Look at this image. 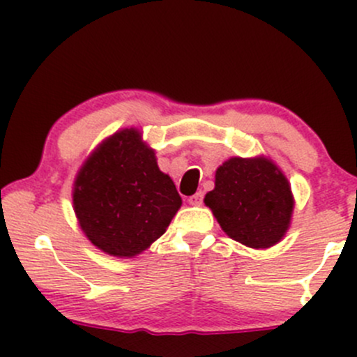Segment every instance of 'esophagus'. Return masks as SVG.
<instances>
[{"instance_id": "esophagus-1", "label": "esophagus", "mask_w": 357, "mask_h": 357, "mask_svg": "<svg viewBox=\"0 0 357 357\" xmlns=\"http://www.w3.org/2000/svg\"><path fill=\"white\" fill-rule=\"evenodd\" d=\"M188 203L191 204V206H199V204L203 203V192L198 191L196 195H192L188 198Z\"/></svg>"}]
</instances>
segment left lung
<instances>
[{
  "label": "left lung",
  "mask_w": 357,
  "mask_h": 357,
  "mask_svg": "<svg viewBox=\"0 0 357 357\" xmlns=\"http://www.w3.org/2000/svg\"><path fill=\"white\" fill-rule=\"evenodd\" d=\"M204 204L221 230L250 248L278 243L290 227L294 195L289 179L267 155L230 158L215 173Z\"/></svg>",
  "instance_id": "8db88e82"
}]
</instances>
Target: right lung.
<instances>
[{"label": "right lung", "instance_id": "obj_1", "mask_svg": "<svg viewBox=\"0 0 357 357\" xmlns=\"http://www.w3.org/2000/svg\"><path fill=\"white\" fill-rule=\"evenodd\" d=\"M72 199L90 243L119 258L149 248L183 203L136 127L117 130L90 153L75 176Z\"/></svg>", "mask_w": 357, "mask_h": 357}]
</instances>
